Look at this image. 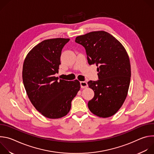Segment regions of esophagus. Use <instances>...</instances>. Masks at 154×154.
I'll return each mask as SVG.
<instances>
[{
  "label": "esophagus",
  "mask_w": 154,
  "mask_h": 154,
  "mask_svg": "<svg viewBox=\"0 0 154 154\" xmlns=\"http://www.w3.org/2000/svg\"><path fill=\"white\" fill-rule=\"evenodd\" d=\"M80 86L82 88H86L88 87V84L86 82H80Z\"/></svg>",
  "instance_id": "1"
}]
</instances>
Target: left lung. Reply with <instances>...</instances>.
I'll return each instance as SVG.
<instances>
[{"mask_svg": "<svg viewBox=\"0 0 154 154\" xmlns=\"http://www.w3.org/2000/svg\"><path fill=\"white\" fill-rule=\"evenodd\" d=\"M83 46L89 64H96L99 80L88 82L94 92L88 106L100 118L114 115L127 96L131 77L128 55L122 44L105 31H96L76 37Z\"/></svg>", "mask_w": 154, "mask_h": 154, "instance_id": "left-lung-1", "label": "left lung"}]
</instances>
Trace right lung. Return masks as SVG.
Returning a JSON list of instances; mask_svg holds the SVG:
<instances>
[{
	"instance_id": "1",
	"label": "right lung",
	"mask_w": 154,
	"mask_h": 154,
	"mask_svg": "<svg viewBox=\"0 0 154 154\" xmlns=\"http://www.w3.org/2000/svg\"><path fill=\"white\" fill-rule=\"evenodd\" d=\"M69 41L59 38L44 40L28 53L24 62L23 80L27 96L37 110L48 118L66 115L80 88L77 80L67 81L55 77L62 49Z\"/></svg>"
}]
</instances>
